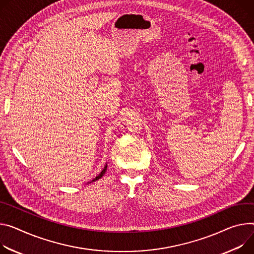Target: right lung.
<instances>
[{
    "label": "right lung",
    "instance_id": "obj_1",
    "mask_svg": "<svg viewBox=\"0 0 254 254\" xmlns=\"http://www.w3.org/2000/svg\"><path fill=\"white\" fill-rule=\"evenodd\" d=\"M106 169H107V164L104 166V168H103V170L99 173V175H97L93 180H92V181H95V180H98L99 178H101L103 175H104V173H105V171H106Z\"/></svg>",
    "mask_w": 254,
    "mask_h": 254
}]
</instances>
